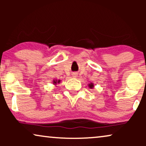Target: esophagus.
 <instances>
[{
  "label": "esophagus",
  "mask_w": 146,
  "mask_h": 146,
  "mask_svg": "<svg viewBox=\"0 0 146 146\" xmlns=\"http://www.w3.org/2000/svg\"><path fill=\"white\" fill-rule=\"evenodd\" d=\"M72 76L73 77H76L77 76V74L76 73H73L72 74Z\"/></svg>",
  "instance_id": "1"
}]
</instances>
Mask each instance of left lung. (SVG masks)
<instances>
[{
  "label": "left lung",
  "mask_w": 146,
  "mask_h": 146,
  "mask_svg": "<svg viewBox=\"0 0 146 146\" xmlns=\"http://www.w3.org/2000/svg\"><path fill=\"white\" fill-rule=\"evenodd\" d=\"M88 87L90 88H93L94 87V84L92 82V83H90V84H88Z\"/></svg>",
  "instance_id": "1"
}]
</instances>
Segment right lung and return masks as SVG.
<instances>
[{"mask_svg":"<svg viewBox=\"0 0 146 146\" xmlns=\"http://www.w3.org/2000/svg\"><path fill=\"white\" fill-rule=\"evenodd\" d=\"M60 80H56V79H55V80H54L52 81V83H53V84L54 85H56L57 84H59L60 82Z\"/></svg>","mask_w":146,"mask_h":146,"instance_id":"add662e5","label":"right lung"}]
</instances>
